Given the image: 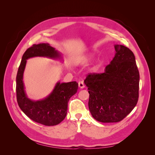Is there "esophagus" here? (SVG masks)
I'll use <instances>...</instances> for the list:
<instances>
[{"label":"esophagus","instance_id":"esophagus-1","mask_svg":"<svg viewBox=\"0 0 155 155\" xmlns=\"http://www.w3.org/2000/svg\"><path fill=\"white\" fill-rule=\"evenodd\" d=\"M78 85H79V87L80 88H85V84H84L83 81H79L78 83Z\"/></svg>","mask_w":155,"mask_h":155}]
</instances>
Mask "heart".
<instances>
[{
  "label": "heart",
  "mask_w": 155,
  "mask_h": 155,
  "mask_svg": "<svg viewBox=\"0 0 155 155\" xmlns=\"http://www.w3.org/2000/svg\"><path fill=\"white\" fill-rule=\"evenodd\" d=\"M94 57L93 54H88L86 56H85V57H83L80 61H79V63H81V64H85V63H88L89 61H91L92 59Z\"/></svg>",
  "instance_id": "obj_1"
}]
</instances>
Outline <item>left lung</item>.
I'll return each instance as SVG.
<instances>
[{"instance_id": "left-lung-1", "label": "left lung", "mask_w": 155, "mask_h": 155, "mask_svg": "<svg viewBox=\"0 0 155 155\" xmlns=\"http://www.w3.org/2000/svg\"><path fill=\"white\" fill-rule=\"evenodd\" d=\"M114 48V57L105 72L89 74L84 81L89 93V110L102 123L122 120L138 100L140 75L134 55L123 45H115Z\"/></svg>"}]
</instances>
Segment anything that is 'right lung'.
Listing matches in <instances>:
<instances>
[{"label":"right lung","mask_w":155,"mask_h":155,"mask_svg":"<svg viewBox=\"0 0 155 155\" xmlns=\"http://www.w3.org/2000/svg\"><path fill=\"white\" fill-rule=\"evenodd\" d=\"M34 57H45L53 59H62L58 50L47 43L34 45L23 54L16 77L17 100L20 109L33 121L46 126L59 124L65 118L68 110V102L78 91L76 81H59L50 94L43 100L34 101L28 97L23 82V74L27 59Z\"/></svg>","instance_id":"obj_1"}]
</instances>
